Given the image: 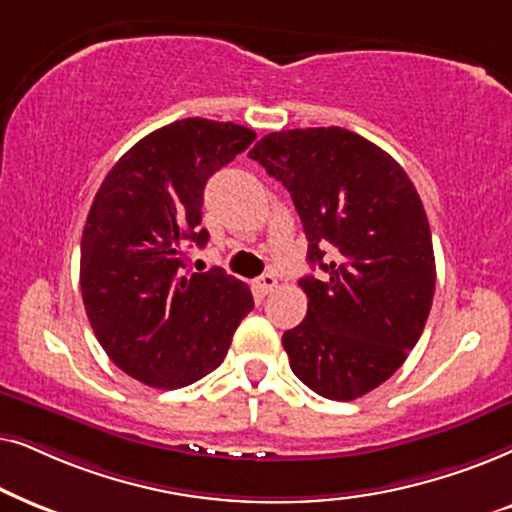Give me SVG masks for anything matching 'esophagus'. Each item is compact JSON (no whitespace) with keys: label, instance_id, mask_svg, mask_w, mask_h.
<instances>
[{"label":"esophagus","instance_id":"34e87169","mask_svg":"<svg viewBox=\"0 0 512 512\" xmlns=\"http://www.w3.org/2000/svg\"><path fill=\"white\" fill-rule=\"evenodd\" d=\"M278 285V281H276V276L274 274H262L260 278H257L255 281V292L260 297H267L271 290H274Z\"/></svg>","mask_w":512,"mask_h":512}]
</instances>
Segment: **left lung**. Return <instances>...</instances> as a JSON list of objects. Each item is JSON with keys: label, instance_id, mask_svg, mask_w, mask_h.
<instances>
[{"label": "left lung", "instance_id": "obj_1", "mask_svg": "<svg viewBox=\"0 0 512 512\" xmlns=\"http://www.w3.org/2000/svg\"><path fill=\"white\" fill-rule=\"evenodd\" d=\"M248 156L288 189L306 257L327 274L299 281L309 309L283 335L292 372L323 398L356 400L384 384L424 332L435 292L424 203L393 156L339 126L269 133Z\"/></svg>", "mask_w": 512, "mask_h": 512}]
</instances>
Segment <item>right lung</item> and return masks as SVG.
I'll return each mask as SVG.
<instances>
[{"label": "right lung", "mask_w": 512, "mask_h": 512, "mask_svg": "<svg viewBox=\"0 0 512 512\" xmlns=\"http://www.w3.org/2000/svg\"><path fill=\"white\" fill-rule=\"evenodd\" d=\"M257 135L231 121L182 119L128 149L95 194L81 236V297L105 353L152 388H182L220 367L252 311L222 269L189 274L208 177Z\"/></svg>", "instance_id": "right-lung-1"}]
</instances>
